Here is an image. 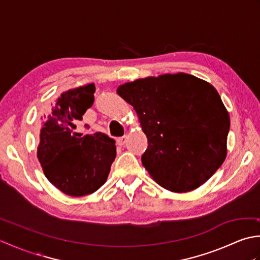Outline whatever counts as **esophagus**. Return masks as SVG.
Wrapping results in <instances>:
<instances>
[{
  "instance_id": "34e87169",
  "label": "esophagus",
  "mask_w": 260,
  "mask_h": 260,
  "mask_svg": "<svg viewBox=\"0 0 260 260\" xmlns=\"http://www.w3.org/2000/svg\"><path fill=\"white\" fill-rule=\"evenodd\" d=\"M126 141H127V136L124 135V136H121V137H118V139L116 140V143H117V145L123 146L125 143H126Z\"/></svg>"
}]
</instances>
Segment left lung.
Listing matches in <instances>:
<instances>
[{"label":"left lung","mask_w":260,"mask_h":260,"mask_svg":"<svg viewBox=\"0 0 260 260\" xmlns=\"http://www.w3.org/2000/svg\"><path fill=\"white\" fill-rule=\"evenodd\" d=\"M117 93L139 116L148 143L142 163L164 189L192 191L221 167L230 117L209 82L167 74L126 82Z\"/></svg>","instance_id":"obj_1"}]
</instances>
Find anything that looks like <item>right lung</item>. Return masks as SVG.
<instances>
[{"label": "right lung", "mask_w": 260, "mask_h": 260, "mask_svg": "<svg viewBox=\"0 0 260 260\" xmlns=\"http://www.w3.org/2000/svg\"><path fill=\"white\" fill-rule=\"evenodd\" d=\"M93 84L62 92L40 129L38 159L43 173L66 194L82 197L106 182L116 156L115 141L106 134L77 136L73 131L93 104Z\"/></svg>", "instance_id": "obj_1"}]
</instances>
